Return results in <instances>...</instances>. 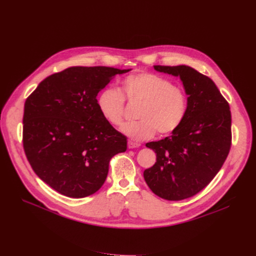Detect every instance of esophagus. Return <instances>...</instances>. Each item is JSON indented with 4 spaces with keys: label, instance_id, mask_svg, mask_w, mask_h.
I'll return each instance as SVG.
<instances>
[{
    "label": "esophagus",
    "instance_id": "esophagus-1",
    "mask_svg": "<svg viewBox=\"0 0 256 256\" xmlns=\"http://www.w3.org/2000/svg\"><path fill=\"white\" fill-rule=\"evenodd\" d=\"M139 146H140L139 143H134V142H132V141H128V147L130 149L137 148V147H139Z\"/></svg>",
    "mask_w": 256,
    "mask_h": 256
}]
</instances>
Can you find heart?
<instances>
[{
	"instance_id": "b5f03b06",
	"label": "heart",
	"mask_w": 256,
	"mask_h": 256,
	"mask_svg": "<svg viewBox=\"0 0 256 256\" xmlns=\"http://www.w3.org/2000/svg\"><path fill=\"white\" fill-rule=\"evenodd\" d=\"M126 98L130 104H141L139 122L128 124L122 132L136 141L152 138L156 130L168 134L178 130L188 112L185 90L168 79L152 73H136L120 81L119 90L106 88L96 98V106L106 120L115 126L124 124Z\"/></svg>"
}]
</instances>
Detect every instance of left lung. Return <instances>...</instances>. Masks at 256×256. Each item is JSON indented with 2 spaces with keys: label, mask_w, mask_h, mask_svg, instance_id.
Returning a JSON list of instances; mask_svg holds the SVG:
<instances>
[{
  "label": "left lung",
  "mask_w": 256,
  "mask_h": 256,
  "mask_svg": "<svg viewBox=\"0 0 256 256\" xmlns=\"http://www.w3.org/2000/svg\"><path fill=\"white\" fill-rule=\"evenodd\" d=\"M158 72L179 76L190 106L181 126L146 147L156 162L144 171L153 194L168 200L194 196L213 180L232 145V115L228 100L209 77L188 66H153Z\"/></svg>",
  "instance_id": "left-lung-1"
}]
</instances>
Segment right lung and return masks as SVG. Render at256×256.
I'll use <instances>...</instances> for the list:
<instances>
[{"label": "right lung", "mask_w": 256, "mask_h": 256, "mask_svg": "<svg viewBox=\"0 0 256 256\" xmlns=\"http://www.w3.org/2000/svg\"><path fill=\"white\" fill-rule=\"evenodd\" d=\"M110 66H71L45 78L24 103L22 143L36 175L62 196L80 198L104 184L126 137L102 116L96 96L116 74Z\"/></svg>", "instance_id": "add662e5"}]
</instances>
